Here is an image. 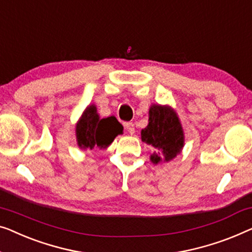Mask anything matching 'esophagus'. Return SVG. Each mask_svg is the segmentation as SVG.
<instances>
[{
  "mask_svg": "<svg viewBox=\"0 0 252 252\" xmlns=\"http://www.w3.org/2000/svg\"><path fill=\"white\" fill-rule=\"evenodd\" d=\"M125 128L129 134L135 133V128H134V124L133 123H126L125 124Z\"/></svg>",
  "mask_w": 252,
  "mask_h": 252,
  "instance_id": "34e87169",
  "label": "esophagus"
}]
</instances>
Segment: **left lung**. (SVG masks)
Here are the masks:
<instances>
[{
    "instance_id": "obj_1",
    "label": "left lung",
    "mask_w": 252,
    "mask_h": 252,
    "mask_svg": "<svg viewBox=\"0 0 252 252\" xmlns=\"http://www.w3.org/2000/svg\"><path fill=\"white\" fill-rule=\"evenodd\" d=\"M142 141L161 150L166 161L181 152L184 144V134L175 112L168 107L152 105L149 111V125L142 129ZM153 163L161 161L160 153L151 156Z\"/></svg>"
}]
</instances>
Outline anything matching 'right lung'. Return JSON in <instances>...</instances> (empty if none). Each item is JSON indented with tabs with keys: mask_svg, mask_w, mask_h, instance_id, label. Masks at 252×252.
I'll return each mask as SVG.
<instances>
[{
	"mask_svg": "<svg viewBox=\"0 0 252 252\" xmlns=\"http://www.w3.org/2000/svg\"><path fill=\"white\" fill-rule=\"evenodd\" d=\"M123 133V125L116 117L100 119L95 105L86 108L82 119L76 126L78 145L83 149H105L118 134Z\"/></svg>",
	"mask_w": 252,
	"mask_h": 252,
	"instance_id": "obj_1",
	"label": "right lung"
}]
</instances>
